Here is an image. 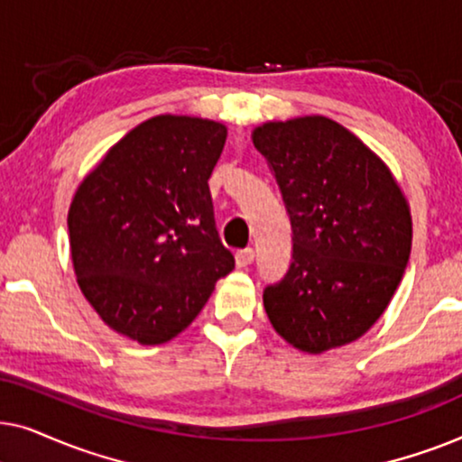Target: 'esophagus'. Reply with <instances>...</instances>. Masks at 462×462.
<instances>
[{
    "instance_id": "esophagus-1",
    "label": "esophagus",
    "mask_w": 462,
    "mask_h": 462,
    "mask_svg": "<svg viewBox=\"0 0 462 462\" xmlns=\"http://www.w3.org/2000/svg\"><path fill=\"white\" fill-rule=\"evenodd\" d=\"M252 261H254V250L252 248L237 250V254H236L237 267H248V264H252Z\"/></svg>"
}]
</instances>
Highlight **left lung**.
<instances>
[{
  "label": "left lung",
  "instance_id": "1",
  "mask_svg": "<svg viewBox=\"0 0 462 462\" xmlns=\"http://www.w3.org/2000/svg\"><path fill=\"white\" fill-rule=\"evenodd\" d=\"M292 223V263L264 288L271 326L299 351L364 337L393 299L412 248L402 187L368 144L324 116L252 130Z\"/></svg>",
  "mask_w": 462,
  "mask_h": 462
}]
</instances>
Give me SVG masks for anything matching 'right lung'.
Instances as JSON below:
<instances>
[{
    "mask_svg": "<svg viewBox=\"0 0 462 462\" xmlns=\"http://www.w3.org/2000/svg\"><path fill=\"white\" fill-rule=\"evenodd\" d=\"M226 125L191 116L138 124L86 174L69 208L78 283L111 330L141 345L172 340L236 267L208 187Z\"/></svg>",
    "mask_w": 462,
    "mask_h": 462,
    "instance_id": "add662e5",
    "label": "right lung"
}]
</instances>
